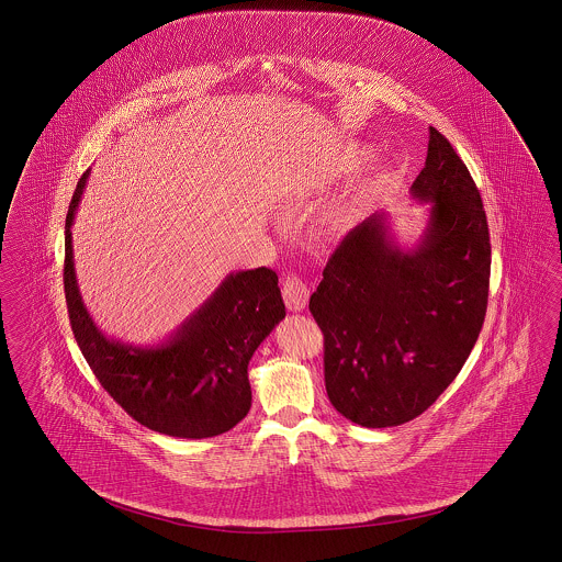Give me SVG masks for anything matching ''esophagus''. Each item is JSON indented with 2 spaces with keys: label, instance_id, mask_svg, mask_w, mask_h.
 I'll return each mask as SVG.
<instances>
[{
  "label": "esophagus",
  "instance_id": "34e87169",
  "mask_svg": "<svg viewBox=\"0 0 562 562\" xmlns=\"http://www.w3.org/2000/svg\"><path fill=\"white\" fill-rule=\"evenodd\" d=\"M282 296H284V303L291 312H301L305 310L307 305V299H310V291H307V284L303 282L301 276L296 273H289L284 276L282 280Z\"/></svg>",
  "mask_w": 562,
  "mask_h": 562
}]
</instances>
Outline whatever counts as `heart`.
Here are the masks:
<instances>
[{
    "label": "heart",
    "mask_w": 562,
    "mask_h": 562,
    "mask_svg": "<svg viewBox=\"0 0 562 562\" xmlns=\"http://www.w3.org/2000/svg\"><path fill=\"white\" fill-rule=\"evenodd\" d=\"M367 158H369L367 149H362V147H348V149L337 158L335 175H349V172L358 170Z\"/></svg>",
    "instance_id": "obj_1"
}]
</instances>
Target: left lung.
<instances>
[{
	"label": "left lung",
	"instance_id": "1",
	"mask_svg": "<svg viewBox=\"0 0 562 562\" xmlns=\"http://www.w3.org/2000/svg\"><path fill=\"white\" fill-rule=\"evenodd\" d=\"M411 193L429 204L422 241L401 250L385 213H374L335 248L310 296L324 335L326 394L364 428L428 411L465 364L486 314L491 241L481 191L431 126Z\"/></svg>",
	"mask_w": 562,
	"mask_h": 562
}]
</instances>
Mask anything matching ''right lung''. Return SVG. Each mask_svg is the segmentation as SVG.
I'll list each match as a JSON object with an SVG mask.
<instances>
[{
	"label": "right lung",
	"instance_id": "right-lung-1",
	"mask_svg": "<svg viewBox=\"0 0 562 562\" xmlns=\"http://www.w3.org/2000/svg\"><path fill=\"white\" fill-rule=\"evenodd\" d=\"M86 170L65 218V299L71 330L99 383L134 422L175 438H211L250 411L248 362L286 316L273 269L229 273L213 296L156 348L108 339L83 307L71 248V225Z\"/></svg>",
	"mask_w": 562,
	"mask_h": 562
}]
</instances>
